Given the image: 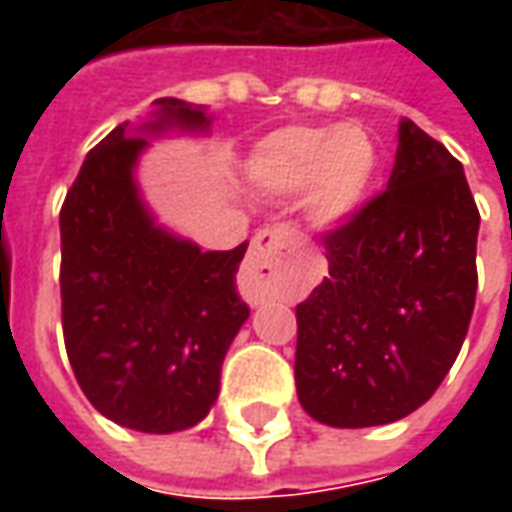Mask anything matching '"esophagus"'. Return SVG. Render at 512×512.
Listing matches in <instances>:
<instances>
[{
	"label": "esophagus",
	"mask_w": 512,
	"mask_h": 512,
	"mask_svg": "<svg viewBox=\"0 0 512 512\" xmlns=\"http://www.w3.org/2000/svg\"><path fill=\"white\" fill-rule=\"evenodd\" d=\"M296 244H299V235L288 224L263 227L252 238V249H249L244 274H241V282H244L249 299L263 301L277 293L279 263L290 249H296Z\"/></svg>",
	"instance_id": "34e87169"
}]
</instances>
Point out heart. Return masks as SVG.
Instances as JSON below:
<instances>
[{
	"label": "heart",
	"mask_w": 512,
	"mask_h": 512,
	"mask_svg": "<svg viewBox=\"0 0 512 512\" xmlns=\"http://www.w3.org/2000/svg\"><path fill=\"white\" fill-rule=\"evenodd\" d=\"M249 175L268 191H296L310 183L312 213L321 222H340L373 189L378 147L359 126H288L255 147Z\"/></svg>",
	"instance_id": "b5f03b06"
}]
</instances>
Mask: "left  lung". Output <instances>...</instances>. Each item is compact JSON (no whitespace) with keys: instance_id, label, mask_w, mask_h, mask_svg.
Returning <instances> with one entry per match:
<instances>
[{"instance_id":"1","label":"left lung","mask_w":512,"mask_h":512,"mask_svg":"<svg viewBox=\"0 0 512 512\" xmlns=\"http://www.w3.org/2000/svg\"><path fill=\"white\" fill-rule=\"evenodd\" d=\"M477 230L461 161L400 120L386 189L321 235L329 277L296 307V392L312 419L386 425L439 389L472 321Z\"/></svg>"}]
</instances>
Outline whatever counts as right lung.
<instances>
[{
  "mask_svg": "<svg viewBox=\"0 0 512 512\" xmlns=\"http://www.w3.org/2000/svg\"><path fill=\"white\" fill-rule=\"evenodd\" d=\"M147 131L205 128L208 117L158 98ZM147 145L128 123L87 153L60 211L62 334L87 400L117 425L175 433L219 395L227 348L249 318L235 288L246 241L200 252L153 224L131 169Z\"/></svg>",
  "mask_w": 512,
  "mask_h": 512,
  "instance_id": "add662e5",
  "label": "right lung"
}]
</instances>
